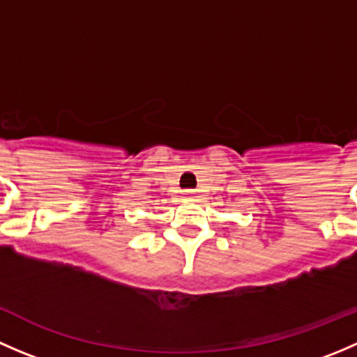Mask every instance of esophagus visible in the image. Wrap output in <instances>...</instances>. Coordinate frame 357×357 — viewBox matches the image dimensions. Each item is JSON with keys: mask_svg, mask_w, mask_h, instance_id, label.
I'll list each match as a JSON object with an SVG mask.
<instances>
[{"mask_svg": "<svg viewBox=\"0 0 357 357\" xmlns=\"http://www.w3.org/2000/svg\"><path fill=\"white\" fill-rule=\"evenodd\" d=\"M183 199H185V200H195L197 199V192H195V190H185V192H183Z\"/></svg>", "mask_w": 357, "mask_h": 357, "instance_id": "1", "label": "esophagus"}]
</instances>
